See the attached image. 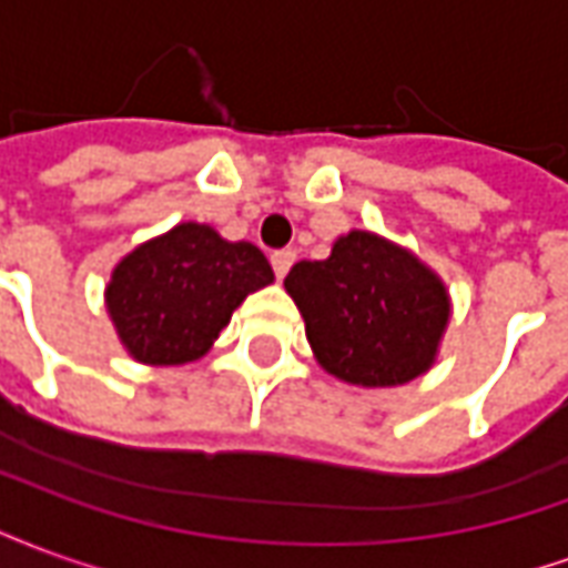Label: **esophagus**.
<instances>
[{
    "label": "esophagus",
    "mask_w": 568,
    "mask_h": 568,
    "mask_svg": "<svg viewBox=\"0 0 568 568\" xmlns=\"http://www.w3.org/2000/svg\"><path fill=\"white\" fill-rule=\"evenodd\" d=\"M271 264H273V273H276V280H283L285 273H288V267L295 264V252H273L271 255Z\"/></svg>",
    "instance_id": "obj_1"
}]
</instances>
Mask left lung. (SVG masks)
Masks as SVG:
<instances>
[{"label":"left lung","mask_w":568,"mask_h":568,"mask_svg":"<svg viewBox=\"0 0 568 568\" xmlns=\"http://www.w3.org/2000/svg\"><path fill=\"white\" fill-rule=\"evenodd\" d=\"M285 292L322 368L349 386H402L438 358L450 292L410 248L374 231L337 236L325 261H297Z\"/></svg>","instance_id":"1"}]
</instances>
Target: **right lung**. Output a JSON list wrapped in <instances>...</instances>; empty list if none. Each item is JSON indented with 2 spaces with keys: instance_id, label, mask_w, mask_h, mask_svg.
I'll list each match as a JSON object with an SVG mask.
<instances>
[{
  "instance_id": "obj_1",
  "label": "right lung",
  "mask_w": 568,
  "mask_h": 568,
  "mask_svg": "<svg viewBox=\"0 0 568 568\" xmlns=\"http://www.w3.org/2000/svg\"><path fill=\"white\" fill-rule=\"evenodd\" d=\"M271 283L258 246L182 222L118 261L105 310L130 358L154 368L187 365L210 353L246 295Z\"/></svg>"
}]
</instances>
